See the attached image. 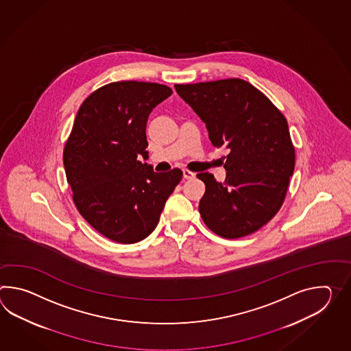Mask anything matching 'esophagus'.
I'll return each instance as SVG.
<instances>
[{"instance_id":"obj_1","label":"esophagus","mask_w":351,"mask_h":351,"mask_svg":"<svg viewBox=\"0 0 351 351\" xmlns=\"http://www.w3.org/2000/svg\"><path fill=\"white\" fill-rule=\"evenodd\" d=\"M182 175H184V178L186 180L194 179L195 178L194 172L189 171L186 169L182 170Z\"/></svg>"}]
</instances>
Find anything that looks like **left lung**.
Segmentation results:
<instances>
[{
    "label": "left lung",
    "instance_id": "1",
    "mask_svg": "<svg viewBox=\"0 0 351 351\" xmlns=\"http://www.w3.org/2000/svg\"><path fill=\"white\" fill-rule=\"evenodd\" d=\"M176 92L202 118L213 146L228 148L224 182L209 172L199 211L226 239L257 232L280 210L295 170L289 123L272 101L243 79L176 84Z\"/></svg>",
    "mask_w": 351,
    "mask_h": 351
}]
</instances>
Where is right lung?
I'll return each instance as SVG.
<instances>
[{
	"instance_id": "right-lung-1",
	"label": "right lung",
	"mask_w": 351,
	"mask_h": 351,
	"mask_svg": "<svg viewBox=\"0 0 351 351\" xmlns=\"http://www.w3.org/2000/svg\"><path fill=\"white\" fill-rule=\"evenodd\" d=\"M171 88L147 82H114L79 108L62 162L82 217L113 242L132 244L152 233L165 203L182 178L142 164L148 158L146 123Z\"/></svg>"
}]
</instances>
